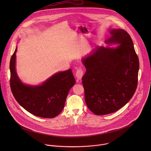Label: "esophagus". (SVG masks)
<instances>
[{"mask_svg": "<svg viewBox=\"0 0 151 151\" xmlns=\"http://www.w3.org/2000/svg\"><path fill=\"white\" fill-rule=\"evenodd\" d=\"M83 73H84V71L83 69L81 67L78 68L77 71H76V77L78 79V80H81L83 76Z\"/></svg>", "mask_w": 151, "mask_h": 151, "instance_id": "obj_1", "label": "esophagus"}]
</instances>
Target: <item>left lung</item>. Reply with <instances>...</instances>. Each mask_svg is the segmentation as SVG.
Returning <instances> with one entry per match:
<instances>
[{"instance_id":"obj_1","label":"left lung","mask_w":151,"mask_h":151,"mask_svg":"<svg viewBox=\"0 0 151 151\" xmlns=\"http://www.w3.org/2000/svg\"><path fill=\"white\" fill-rule=\"evenodd\" d=\"M107 43L116 48L96 47L83 63L86 71L82 77L85 101L96 115L115 112L134 95L137 85L139 59L132 39L122 29L110 31Z\"/></svg>"}]
</instances>
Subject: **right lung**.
Returning <instances> with one entry per match:
<instances>
[{"label":"right lung","instance_id":"obj_1","mask_svg":"<svg viewBox=\"0 0 151 151\" xmlns=\"http://www.w3.org/2000/svg\"><path fill=\"white\" fill-rule=\"evenodd\" d=\"M10 62V84L17 102L30 113L43 118H53L64 108L70 88L76 83L72 70L55 74L41 86H29L22 84L16 71V53Z\"/></svg>","mask_w":151,"mask_h":151}]
</instances>
